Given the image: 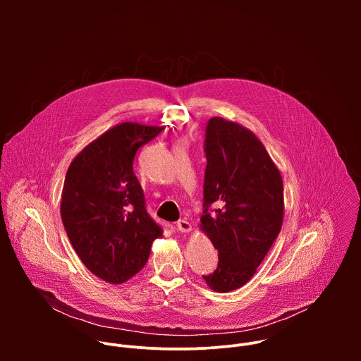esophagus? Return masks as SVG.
Segmentation results:
<instances>
[{
  "label": "esophagus",
  "instance_id": "1",
  "mask_svg": "<svg viewBox=\"0 0 361 361\" xmlns=\"http://www.w3.org/2000/svg\"><path fill=\"white\" fill-rule=\"evenodd\" d=\"M177 230L180 233H190L191 231V224L187 220H178L177 221Z\"/></svg>",
  "mask_w": 361,
  "mask_h": 361
}]
</instances>
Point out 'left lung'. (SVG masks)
<instances>
[{
	"label": "left lung",
	"mask_w": 361,
	"mask_h": 361,
	"mask_svg": "<svg viewBox=\"0 0 361 361\" xmlns=\"http://www.w3.org/2000/svg\"><path fill=\"white\" fill-rule=\"evenodd\" d=\"M204 151L200 228L219 251V266L202 279L212 290L228 293L255 274L281 230L283 178L263 142L238 123L212 118Z\"/></svg>",
	"instance_id": "obj_1"
}]
</instances>
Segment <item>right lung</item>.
Segmentation results:
<instances>
[{"instance_id": "add662e5", "label": "right lung", "mask_w": 361, "mask_h": 361, "mask_svg": "<svg viewBox=\"0 0 361 361\" xmlns=\"http://www.w3.org/2000/svg\"><path fill=\"white\" fill-rule=\"evenodd\" d=\"M166 127L121 123L71 161L61 194V220L84 263L98 279L123 284L147 263L163 235L147 210L133 163L140 147Z\"/></svg>"}]
</instances>
